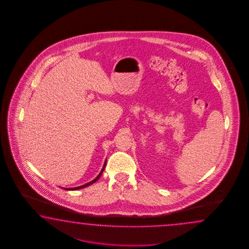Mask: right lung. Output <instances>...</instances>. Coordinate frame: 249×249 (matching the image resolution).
I'll list each match as a JSON object with an SVG mask.
<instances>
[{"instance_id":"add662e5","label":"right lung","mask_w":249,"mask_h":249,"mask_svg":"<svg viewBox=\"0 0 249 249\" xmlns=\"http://www.w3.org/2000/svg\"><path fill=\"white\" fill-rule=\"evenodd\" d=\"M105 166H106V161H105V164L103 165V168L101 170V173H100V175H98L97 177H96L94 180H91L90 182H88V183H86V184H84V185L79 186V187H76V188H65V190H67V191H75V190H80V189H83V188H85V187H87V186L90 185V184H92V183H94L96 180H99V178L101 177V175H102V173H103V170L105 168Z\"/></svg>"}]
</instances>
